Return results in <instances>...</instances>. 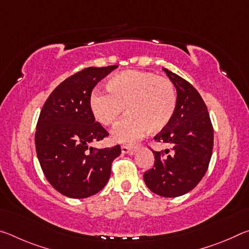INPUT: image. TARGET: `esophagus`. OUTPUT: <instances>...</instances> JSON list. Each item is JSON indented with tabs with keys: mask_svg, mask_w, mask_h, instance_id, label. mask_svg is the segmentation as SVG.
<instances>
[{
	"mask_svg": "<svg viewBox=\"0 0 249 249\" xmlns=\"http://www.w3.org/2000/svg\"><path fill=\"white\" fill-rule=\"evenodd\" d=\"M121 149H122V153L129 156L134 155L135 151H136V148H135V147H128V146H122Z\"/></svg>",
	"mask_w": 249,
	"mask_h": 249,
	"instance_id": "34e87169",
	"label": "esophagus"
}]
</instances>
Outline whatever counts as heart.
I'll list each match as a JSON object with an SVG mask.
<instances>
[{
    "instance_id": "1",
    "label": "heart",
    "mask_w": 249,
    "mask_h": 249,
    "mask_svg": "<svg viewBox=\"0 0 249 249\" xmlns=\"http://www.w3.org/2000/svg\"><path fill=\"white\" fill-rule=\"evenodd\" d=\"M108 93L94 91L90 107L96 121L104 126L113 125L126 111L113 130L114 141L133 144L144 135L166 128L174 117L177 93L169 79L144 71H125L107 82Z\"/></svg>"
}]
</instances>
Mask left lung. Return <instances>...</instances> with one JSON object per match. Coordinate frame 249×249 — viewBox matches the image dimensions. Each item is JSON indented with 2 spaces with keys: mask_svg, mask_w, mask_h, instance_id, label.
I'll return each instance as SVG.
<instances>
[{
  "mask_svg": "<svg viewBox=\"0 0 249 249\" xmlns=\"http://www.w3.org/2000/svg\"><path fill=\"white\" fill-rule=\"evenodd\" d=\"M177 91L174 117L155 136L169 148L153 151L155 163L144 174L151 192L176 197L191 191L208 170L213 150V127L204 101L192 84L162 68Z\"/></svg>",
  "mask_w": 249,
  "mask_h": 249,
  "instance_id": "1",
  "label": "left lung"
}]
</instances>
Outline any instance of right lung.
Returning a JSON list of instances; mask_svg holds the SVG:
<instances>
[{
	"instance_id": "add662e5",
	"label": "right lung",
	"mask_w": 249,
	"mask_h": 249,
	"mask_svg": "<svg viewBox=\"0 0 249 249\" xmlns=\"http://www.w3.org/2000/svg\"><path fill=\"white\" fill-rule=\"evenodd\" d=\"M117 66L89 67L67 78L46 101L36 126L35 145L41 169L58 192L84 199L102 190L121 147L93 148L108 133L95 122L91 92Z\"/></svg>"
}]
</instances>
